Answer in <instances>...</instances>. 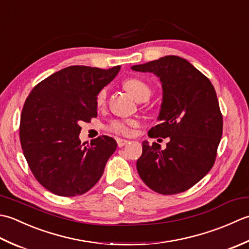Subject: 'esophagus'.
<instances>
[{
    "mask_svg": "<svg viewBox=\"0 0 249 249\" xmlns=\"http://www.w3.org/2000/svg\"><path fill=\"white\" fill-rule=\"evenodd\" d=\"M130 141L128 140H124V139H117V145L118 147H124L125 146L126 144H129Z\"/></svg>",
    "mask_w": 249,
    "mask_h": 249,
    "instance_id": "34e87169",
    "label": "esophagus"
}]
</instances>
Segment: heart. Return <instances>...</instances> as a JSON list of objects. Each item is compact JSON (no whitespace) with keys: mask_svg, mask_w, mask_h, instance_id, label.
<instances>
[{"mask_svg":"<svg viewBox=\"0 0 249 249\" xmlns=\"http://www.w3.org/2000/svg\"><path fill=\"white\" fill-rule=\"evenodd\" d=\"M124 87L128 91V92L133 96L136 101L140 100H148L151 94V89L148 85H147L144 80L140 78L131 77L125 79L124 82ZM106 94L107 91L106 89H102L96 95V105L103 106L106 100ZM138 125V121L134 119H128V120H114L111 121L108 125V129L111 132H115L117 134L121 135H129L131 133V128Z\"/></svg>","mask_w":249,"mask_h":249,"instance_id":"b5f03b06","label":"heart"}]
</instances>
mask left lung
<instances>
[{"mask_svg":"<svg viewBox=\"0 0 249 249\" xmlns=\"http://www.w3.org/2000/svg\"><path fill=\"white\" fill-rule=\"evenodd\" d=\"M131 69L153 73L160 79L159 124L148 135L170 140L165 149L144 141L136 169L142 180L158 194L186 191L209 173L220 143L222 116L214 86L177 55H165Z\"/></svg>","mask_w":249,"mask_h":249,"instance_id":"8db88e82","label":"left lung"}]
</instances>
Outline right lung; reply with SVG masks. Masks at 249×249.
I'll list each match as a JSON object with an SVG mask.
<instances>
[{
  "label": "right lung",
  "mask_w": 249,
  "mask_h": 249,
  "mask_svg": "<svg viewBox=\"0 0 249 249\" xmlns=\"http://www.w3.org/2000/svg\"><path fill=\"white\" fill-rule=\"evenodd\" d=\"M120 65L108 70L73 65L37 84L23 105L20 142L35 178L61 196H80L98 182L117 143L102 135L82 144L80 124L96 117V95Z\"/></svg>",
  "instance_id": "obj_1"
}]
</instances>
